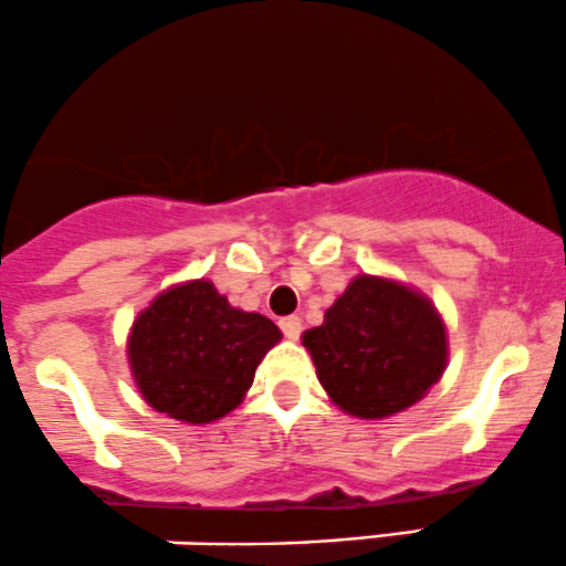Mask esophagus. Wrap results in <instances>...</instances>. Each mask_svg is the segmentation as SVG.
<instances>
[{"mask_svg": "<svg viewBox=\"0 0 566 566\" xmlns=\"http://www.w3.org/2000/svg\"><path fill=\"white\" fill-rule=\"evenodd\" d=\"M279 327H282V333L287 335L290 340H297V338H301V333H303L301 316H284V319L279 322Z\"/></svg>", "mask_w": 566, "mask_h": 566, "instance_id": "34e87169", "label": "esophagus"}]
</instances>
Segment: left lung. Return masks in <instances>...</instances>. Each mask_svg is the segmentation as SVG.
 <instances>
[{
  "instance_id": "left-lung-1",
  "label": "left lung",
  "mask_w": 566,
  "mask_h": 566,
  "mask_svg": "<svg viewBox=\"0 0 566 566\" xmlns=\"http://www.w3.org/2000/svg\"><path fill=\"white\" fill-rule=\"evenodd\" d=\"M316 378L340 411L387 419L432 389L449 363L443 316L419 290L359 273L319 327L303 333Z\"/></svg>"
}]
</instances>
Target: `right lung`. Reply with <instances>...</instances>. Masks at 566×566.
Returning a JSON list of instances; mask_svg holds the SVG:
<instances>
[{"mask_svg":"<svg viewBox=\"0 0 566 566\" xmlns=\"http://www.w3.org/2000/svg\"><path fill=\"white\" fill-rule=\"evenodd\" d=\"M282 331L263 314L241 312L207 279L174 284L153 297L128 333V365L158 413L209 424L250 392L254 370Z\"/></svg>","mask_w":566,"mask_h":566,"instance_id":"obj_1","label":"right lung"}]
</instances>
